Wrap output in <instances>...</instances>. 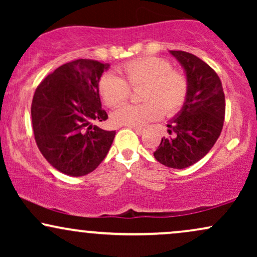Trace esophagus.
I'll return each mask as SVG.
<instances>
[{"mask_svg": "<svg viewBox=\"0 0 257 257\" xmlns=\"http://www.w3.org/2000/svg\"><path fill=\"white\" fill-rule=\"evenodd\" d=\"M132 129H133V131H134L135 133H137L138 135H143V134H144V129L137 128V126H132Z\"/></svg>", "mask_w": 257, "mask_h": 257, "instance_id": "obj_1", "label": "esophagus"}]
</instances>
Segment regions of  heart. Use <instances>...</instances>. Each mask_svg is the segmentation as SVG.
<instances>
[{"label": "heart", "instance_id": "b5f03b06", "mask_svg": "<svg viewBox=\"0 0 257 257\" xmlns=\"http://www.w3.org/2000/svg\"><path fill=\"white\" fill-rule=\"evenodd\" d=\"M124 78L112 72L102 76L99 91L107 106H117L129 98L131 85H143L141 105H124L111 113V120L116 125L143 126L161 118L163 111L173 114L180 110L187 96V79L181 72L172 69L166 59L141 57L120 67Z\"/></svg>", "mask_w": 257, "mask_h": 257}]
</instances>
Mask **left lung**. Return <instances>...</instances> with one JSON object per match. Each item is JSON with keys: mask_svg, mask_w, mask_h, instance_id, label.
Returning a JSON list of instances; mask_svg holds the SVG:
<instances>
[{"mask_svg": "<svg viewBox=\"0 0 257 257\" xmlns=\"http://www.w3.org/2000/svg\"><path fill=\"white\" fill-rule=\"evenodd\" d=\"M187 79V96L168 122V133L153 156L161 164L185 169L200 161L219 139L225 119V94L216 72L191 53L169 51Z\"/></svg>", "mask_w": 257, "mask_h": 257, "instance_id": "1", "label": "left lung"}]
</instances>
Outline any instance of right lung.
Masks as SVG:
<instances>
[{"instance_id": "right-lung-1", "label": "right lung", "mask_w": 257, "mask_h": 257, "mask_svg": "<svg viewBox=\"0 0 257 257\" xmlns=\"http://www.w3.org/2000/svg\"><path fill=\"white\" fill-rule=\"evenodd\" d=\"M110 64L78 59L41 82L31 105L32 129L43 157L69 176H83L104 161L116 132L95 125L107 119L99 82Z\"/></svg>"}]
</instances>
